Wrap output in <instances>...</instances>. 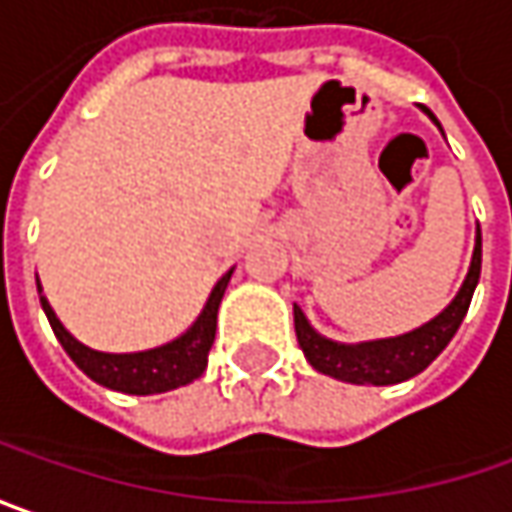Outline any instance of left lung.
Returning <instances> with one entry per match:
<instances>
[{"mask_svg":"<svg viewBox=\"0 0 512 512\" xmlns=\"http://www.w3.org/2000/svg\"><path fill=\"white\" fill-rule=\"evenodd\" d=\"M430 114V111H427ZM430 120L438 125L433 114ZM478 275H481V229L476 232V249L470 260V272L461 283L458 295L450 300L444 312H438L433 321L412 329L398 338H381V341H364V344H338L323 338L321 332L312 329L306 315L295 303V332L298 344L312 367L332 375L346 384H372V387H387V384H401L412 375L424 372L441 355V349L453 341L458 326L464 321L470 300L476 292Z\"/></svg>","mask_w":512,"mask_h":512,"instance_id":"1","label":"left lung"}]
</instances>
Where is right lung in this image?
Here are the masks:
<instances>
[{
  "label": "right lung",
  "instance_id": "add662e5",
  "mask_svg": "<svg viewBox=\"0 0 512 512\" xmlns=\"http://www.w3.org/2000/svg\"><path fill=\"white\" fill-rule=\"evenodd\" d=\"M229 278H232V269L217 280L200 318L191 323L180 338L163 346H154V349H145V352H123V355L97 352L91 346L79 344L77 338L59 323L48 298L42 295L39 283H36V289H39V303L48 315L56 341L91 381L108 389H117V392H128V395H154V392L186 387L194 378L203 375V369L209 364L214 332H217V309H220L223 292L229 286Z\"/></svg>",
  "mask_w": 512,
  "mask_h": 512
}]
</instances>
